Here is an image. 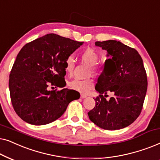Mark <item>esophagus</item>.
<instances>
[{
	"mask_svg": "<svg viewBox=\"0 0 160 160\" xmlns=\"http://www.w3.org/2000/svg\"><path fill=\"white\" fill-rule=\"evenodd\" d=\"M87 96L86 95H83V94H82V95H81V98H82V99H84V98H87Z\"/></svg>",
	"mask_w": 160,
	"mask_h": 160,
	"instance_id": "34e87169",
	"label": "esophagus"
}]
</instances>
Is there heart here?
I'll use <instances>...</instances> for the list:
<instances>
[{
  "label": "heart",
  "instance_id": "heart-1",
  "mask_svg": "<svg viewBox=\"0 0 160 160\" xmlns=\"http://www.w3.org/2000/svg\"><path fill=\"white\" fill-rule=\"evenodd\" d=\"M79 58L83 64L89 67L92 73L95 75L98 73V69L95 67V65L99 61L100 58L97 52L92 49H86L80 54ZM75 63L76 61L73 56L70 55L68 57L65 62V69L68 74L72 73L75 67ZM68 86L71 89L81 93H87L94 87V82L90 78L84 80L75 78L68 82Z\"/></svg>",
  "mask_w": 160,
  "mask_h": 160
}]
</instances>
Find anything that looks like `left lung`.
I'll use <instances>...</instances> for the list:
<instances>
[{
	"mask_svg": "<svg viewBox=\"0 0 160 160\" xmlns=\"http://www.w3.org/2000/svg\"><path fill=\"white\" fill-rule=\"evenodd\" d=\"M95 46L106 50L108 59L98 78L95 89L100 95L89 118L104 130H120L141 112L148 85L143 60L136 50L120 41H97ZM109 91L114 96L107 101L104 97Z\"/></svg>",
	"mask_w": 160,
	"mask_h": 160,
	"instance_id": "1",
	"label": "left lung"
}]
</instances>
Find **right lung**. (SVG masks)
Masks as SVG:
<instances>
[{
	"instance_id": "add662e5",
	"label": "right lung",
	"mask_w": 160,
	"mask_h": 160,
	"mask_svg": "<svg viewBox=\"0 0 160 160\" xmlns=\"http://www.w3.org/2000/svg\"><path fill=\"white\" fill-rule=\"evenodd\" d=\"M84 42L49 33L27 43L17 54L9 76L11 100L17 114L33 125H43L60 118L71 101L80 98L62 87L65 62Z\"/></svg>"
}]
</instances>
